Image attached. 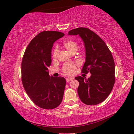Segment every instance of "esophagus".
<instances>
[{
	"label": "esophagus",
	"mask_w": 134,
	"mask_h": 134,
	"mask_svg": "<svg viewBox=\"0 0 134 134\" xmlns=\"http://www.w3.org/2000/svg\"><path fill=\"white\" fill-rule=\"evenodd\" d=\"M73 78H71V77H69V78H66V81L67 82H70V81H72V80H73Z\"/></svg>",
	"instance_id": "obj_1"
}]
</instances>
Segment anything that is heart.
Returning <instances> with one entry per match:
<instances>
[{
    "instance_id": "heart-1",
    "label": "heart",
    "mask_w": 134,
    "mask_h": 134,
    "mask_svg": "<svg viewBox=\"0 0 134 134\" xmlns=\"http://www.w3.org/2000/svg\"><path fill=\"white\" fill-rule=\"evenodd\" d=\"M63 46L69 51L70 52L74 53L78 49V45L77 42L74 40H67L64 42ZM59 53V49L58 46H55L53 51V58L54 59L58 58ZM78 63H69L64 65L63 67V72L66 75H72L75 72L76 68L77 67Z\"/></svg>"
}]
</instances>
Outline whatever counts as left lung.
Returning a JSON list of instances; mask_svg holds the SVG:
<instances>
[{"label": "left lung", "mask_w": 134, "mask_h": 134, "mask_svg": "<svg viewBox=\"0 0 134 134\" xmlns=\"http://www.w3.org/2000/svg\"><path fill=\"white\" fill-rule=\"evenodd\" d=\"M69 35H79L84 42L86 62L82 72H90L88 79L76 76L78 94L81 101L88 105H97L109 95L115 81V66L112 53L105 42L93 31L78 27L69 31Z\"/></svg>", "instance_id": "1"}]
</instances>
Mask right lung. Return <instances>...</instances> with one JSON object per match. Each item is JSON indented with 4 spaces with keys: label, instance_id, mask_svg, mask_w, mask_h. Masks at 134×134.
Instances as JSON below:
<instances>
[{
    "label": "right lung",
    "instance_id": "right-lung-1",
    "mask_svg": "<svg viewBox=\"0 0 134 134\" xmlns=\"http://www.w3.org/2000/svg\"><path fill=\"white\" fill-rule=\"evenodd\" d=\"M64 34L44 31L35 37L27 45L21 64L22 82L27 95L38 107L53 109L61 104L65 86L62 76L49 75L52 62L51 49L57 40Z\"/></svg>",
    "mask_w": 134,
    "mask_h": 134
}]
</instances>
